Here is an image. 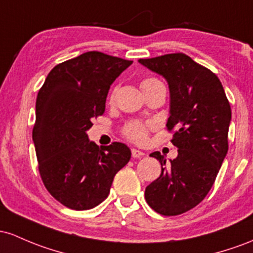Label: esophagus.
Here are the masks:
<instances>
[{"label":"esophagus","instance_id":"obj_1","mask_svg":"<svg viewBox=\"0 0 253 253\" xmlns=\"http://www.w3.org/2000/svg\"><path fill=\"white\" fill-rule=\"evenodd\" d=\"M131 155H132V158L138 159V158L144 157V153H143V152H141V150H138V149L132 148V149H131Z\"/></svg>","mask_w":253,"mask_h":253}]
</instances>
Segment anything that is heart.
<instances>
[{"label": "heart", "mask_w": 253, "mask_h": 253, "mask_svg": "<svg viewBox=\"0 0 253 253\" xmlns=\"http://www.w3.org/2000/svg\"><path fill=\"white\" fill-rule=\"evenodd\" d=\"M161 84L158 79L155 78H146L141 82V88H147V87L154 86V84ZM155 126L153 122H141V121H131L126 123L123 127V135L130 141L135 143H144L148 137L150 130Z\"/></svg>", "instance_id": "1"}]
</instances>
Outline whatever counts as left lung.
I'll return each instance as SVG.
<instances>
[{
    "label": "left lung",
    "mask_w": 253,
    "mask_h": 253,
    "mask_svg": "<svg viewBox=\"0 0 253 253\" xmlns=\"http://www.w3.org/2000/svg\"><path fill=\"white\" fill-rule=\"evenodd\" d=\"M138 62L169 84L166 126L174 130L171 142L178 148L169 165L159 152L150 154L161 164V174L147 186L144 197L153 211L174 216L195 208L211 191L228 150L231 105L217 76L185 53Z\"/></svg>",
    "instance_id": "1"
}]
</instances>
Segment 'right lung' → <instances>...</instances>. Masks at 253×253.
<instances>
[{
  "label": "right lung",
  "mask_w": 253,
  "mask_h": 253,
  "mask_svg": "<svg viewBox=\"0 0 253 253\" xmlns=\"http://www.w3.org/2000/svg\"><path fill=\"white\" fill-rule=\"evenodd\" d=\"M131 63L84 52L56 65L38 92L32 137L39 173L51 196L74 211L103 202L131 157L124 143L99 148L86 132L105 112L110 86Z\"/></svg>",
  "instance_id": "add662e5"
}]
</instances>
